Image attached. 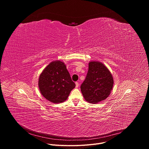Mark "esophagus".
<instances>
[{"label": "esophagus", "instance_id": "obj_1", "mask_svg": "<svg viewBox=\"0 0 149 149\" xmlns=\"http://www.w3.org/2000/svg\"><path fill=\"white\" fill-rule=\"evenodd\" d=\"M75 85H76V87L78 88V86H79V83H78V82H75Z\"/></svg>", "mask_w": 149, "mask_h": 149}]
</instances>
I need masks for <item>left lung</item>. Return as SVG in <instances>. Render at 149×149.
I'll use <instances>...</instances> for the list:
<instances>
[{
	"instance_id": "obj_1",
	"label": "left lung",
	"mask_w": 149,
	"mask_h": 149,
	"mask_svg": "<svg viewBox=\"0 0 149 149\" xmlns=\"http://www.w3.org/2000/svg\"><path fill=\"white\" fill-rule=\"evenodd\" d=\"M114 84L111 73L99 61H90L86 78L81 86L82 95L87 102L97 104L107 98Z\"/></svg>"
}]
</instances>
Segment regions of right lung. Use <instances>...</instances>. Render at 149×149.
Masks as SVG:
<instances>
[{
  "label": "right lung",
  "mask_w": 149,
  "mask_h": 149,
  "mask_svg": "<svg viewBox=\"0 0 149 149\" xmlns=\"http://www.w3.org/2000/svg\"><path fill=\"white\" fill-rule=\"evenodd\" d=\"M38 86L41 94L53 103L67 100L71 91L75 87L64 63L54 61L40 74Z\"/></svg>",
  "instance_id": "obj_1"
}]
</instances>
